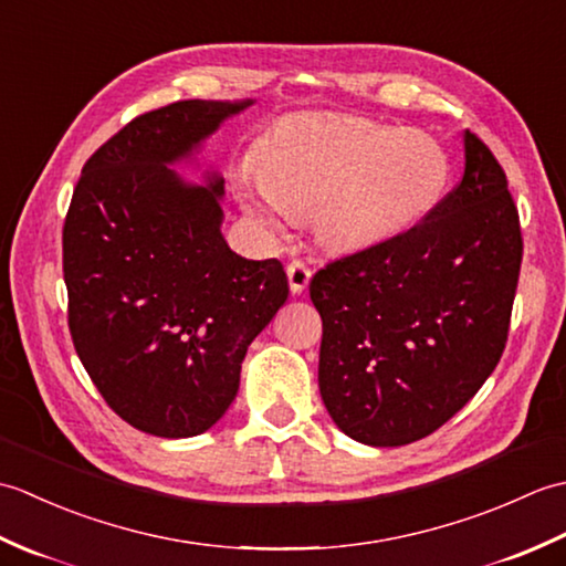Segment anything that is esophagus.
<instances>
[{"mask_svg": "<svg viewBox=\"0 0 566 566\" xmlns=\"http://www.w3.org/2000/svg\"><path fill=\"white\" fill-rule=\"evenodd\" d=\"M286 276H290V286L294 294H302L311 282V268L304 260H292L286 264Z\"/></svg>", "mask_w": 566, "mask_h": 566, "instance_id": "1", "label": "esophagus"}]
</instances>
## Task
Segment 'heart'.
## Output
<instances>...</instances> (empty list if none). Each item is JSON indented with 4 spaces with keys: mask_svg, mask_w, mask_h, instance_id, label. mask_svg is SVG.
Here are the masks:
<instances>
[{
    "mask_svg": "<svg viewBox=\"0 0 566 566\" xmlns=\"http://www.w3.org/2000/svg\"><path fill=\"white\" fill-rule=\"evenodd\" d=\"M448 177V153L423 130L318 114L276 130L264 175H250L240 199L272 233H284L294 216L316 211L323 243L357 250L428 216Z\"/></svg>",
    "mask_w": 566,
    "mask_h": 566,
    "instance_id": "1",
    "label": "heart"
}]
</instances>
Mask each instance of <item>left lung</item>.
I'll return each mask as SVG.
<instances>
[{
	"label": "left lung",
	"instance_id": "left-lung-1",
	"mask_svg": "<svg viewBox=\"0 0 566 566\" xmlns=\"http://www.w3.org/2000/svg\"><path fill=\"white\" fill-rule=\"evenodd\" d=\"M523 235L494 153L464 130V172L403 233L331 260L308 284L318 387L345 436L396 448L482 389L509 340Z\"/></svg>",
	"mask_w": 566,
	"mask_h": 566
}]
</instances>
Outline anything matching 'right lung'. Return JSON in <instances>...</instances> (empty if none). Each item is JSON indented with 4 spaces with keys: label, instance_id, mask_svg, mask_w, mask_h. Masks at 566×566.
Segmentation results:
<instances>
[{
    "label": "right lung",
    "instance_id": "1",
    "mask_svg": "<svg viewBox=\"0 0 566 566\" xmlns=\"http://www.w3.org/2000/svg\"><path fill=\"white\" fill-rule=\"evenodd\" d=\"M250 102L187 99L128 122L84 163L63 226L72 345L112 411L158 438L209 430L248 345L290 296L280 260L221 235L223 179L185 185V158Z\"/></svg>",
    "mask_w": 566,
    "mask_h": 566
}]
</instances>
